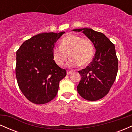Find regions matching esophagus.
Masks as SVG:
<instances>
[{
  "mask_svg": "<svg viewBox=\"0 0 132 132\" xmlns=\"http://www.w3.org/2000/svg\"><path fill=\"white\" fill-rule=\"evenodd\" d=\"M72 71H67V75H71V74H72Z\"/></svg>",
  "mask_w": 132,
  "mask_h": 132,
  "instance_id": "obj_1",
  "label": "esophagus"
}]
</instances>
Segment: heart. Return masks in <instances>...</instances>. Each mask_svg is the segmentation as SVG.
Wrapping results in <instances>:
<instances>
[{"instance_id":"obj_1","label":"heart","mask_w":132,"mask_h":132,"mask_svg":"<svg viewBox=\"0 0 132 132\" xmlns=\"http://www.w3.org/2000/svg\"><path fill=\"white\" fill-rule=\"evenodd\" d=\"M54 61L58 66H63L71 57L68 65L77 67L89 64L94 54V48L90 40L75 35H68L62 38L60 46H54L52 50Z\"/></svg>"}]
</instances>
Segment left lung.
<instances>
[{
  "mask_svg": "<svg viewBox=\"0 0 132 132\" xmlns=\"http://www.w3.org/2000/svg\"><path fill=\"white\" fill-rule=\"evenodd\" d=\"M72 30L82 31L91 41L95 48L93 61L85 69L78 71L81 79L77 90L84 99L97 101L109 93L116 80L118 59L115 46L105 35L91 28Z\"/></svg>",
  "mask_w": 132,
  "mask_h": 132,
  "instance_id": "1",
  "label": "left lung"
}]
</instances>
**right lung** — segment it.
Here are the masks:
<instances>
[{
	"mask_svg": "<svg viewBox=\"0 0 132 132\" xmlns=\"http://www.w3.org/2000/svg\"><path fill=\"white\" fill-rule=\"evenodd\" d=\"M64 31L43 33L23 42L16 51L18 85L28 101L36 104L49 102L56 95L60 81L66 71L56 64L52 54L54 43Z\"/></svg>",
	"mask_w": 132,
	"mask_h": 132,
	"instance_id": "obj_1",
	"label": "right lung"
}]
</instances>
